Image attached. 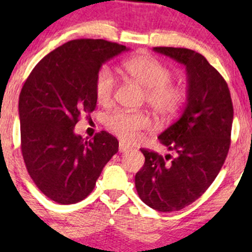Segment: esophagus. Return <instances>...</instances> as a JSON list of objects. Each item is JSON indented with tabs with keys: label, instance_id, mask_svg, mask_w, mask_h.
I'll list each match as a JSON object with an SVG mask.
<instances>
[{
	"label": "esophagus",
	"instance_id": "1",
	"mask_svg": "<svg viewBox=\"0 0 252 252\" xmlns=\"http://www.w3.org/2000/svg\"><path fill=\"white\" fill-rule=\"evenodd\" d=\"M129 149H130V147H129L126 144H124V142H122V141L119 142V147H118L119 152H126V151H128Z\"/></svg>",
	"mask_w": 252,
	"mask_h": 252
}]
</instances>
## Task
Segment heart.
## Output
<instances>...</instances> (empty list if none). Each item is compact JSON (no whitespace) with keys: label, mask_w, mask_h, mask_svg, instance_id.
I'll list each match as a JSON object with an SVG mask.
<instances>
[{"label":"heart","mask_w":252,"mask_h":252,"mask_svg":"<svg viewBox=\"0 0 252 252\" xmlns=\"http://www.w3.org/2000/svg\"><path fill=\"white\" fill-rule=\"evenodd\" d=\"M123 68L134 80L145 88L144 100L156 116L169 119L180 111L185 102V91L171 83L173 73L166 64L151 55H138L123 63ZM117 79L108 65H102L94 80V93L98 103L108 105L116 90ZM105 126L124 141H134L141 130L150 126V118L144 112L113 111L105 118Z\"/></svg>","instance_id":"obj_1"}]
</instances>
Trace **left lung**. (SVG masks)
Instances as JSON below:
<instances>
[{"instance_id": "left-lung-1", "label": "left lung", "mask_w": 252, "mask_h": 252, "mask_svg": "<svg viewBox=\"0 0 252 252\" xmlns=\"http://www.w3.org/2000/svg\"><path fill=\"white\" fill-rule=\"evenodd\" d=\"M154 50L185 65L188 98L180 118L158 136L173 156L141 149L145 163L135 175V188L147 206L172 212L196 201L220 173L229 151L234 111L227 83L204 56L182 47Z\"/></svg>"}]
</instances>
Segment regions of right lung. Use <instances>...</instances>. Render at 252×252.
<instances>
[{
    "label": "right lung",
    "mask_w": 252,
    "mask_h": 252,
    "mask_svg": "<svg viewBox=\"0 0 252 252\" xmlns=\"http://www.w3.org/2000/svg\"><path fill=\"white\" fill-rule=\"evenodd\" d=\"M128 50L102 39L68 41L45 56L19 95L20 147L28 173L52 201L70 205L94 190L103 167L118 151V140L100 131L84 141L74 133L96 100L94 80L106 61Z\"/></svg>",
    "instance_id": "1"
}]
</instances>
